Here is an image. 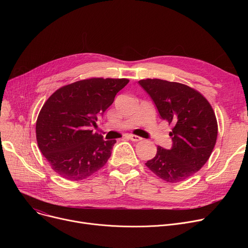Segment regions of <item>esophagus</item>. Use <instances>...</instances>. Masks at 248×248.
<instances>
[{
    "label": "esophagus",
    "mask_w": 248,
    "mask_h": 248,
    "mask_svg": "<svg viewBox=\"0 0 248 248\" xmlns=\"http://www.w3.org/2000/svg\"><path fill=\"white\" fill-rule=\"evenodd\" d=\"M127 138L131 140H133V141H140V140H141V138L138 137L136 135H128Z\"/></svg>",
    "instance_id": "34e87169"
}]
</instances>
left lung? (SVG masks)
I'll use <instances>...</instances> for the list:
<instances>
[{
	"mask_svg": "<svg viewBox=\"0 0 248 248\" xmlns=\"http://www.w3.org/2000/svg\"><path fill=\"white\" fill-rule=\"evenodd\" d=\"M160 117L173 128L172 147H158L146 163L150 170L169 183H178L198 172L209 159L217 139V121L207 99L185 84L162 79H142Z\"/></svg>",
	"mask_w": 248,
	"mask_h": 248,
	"instance_id": "obj_1",
	"label": "left lung"
}]
</instances>
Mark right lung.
Listing matches in <instances>:
<instances>
[{
	"label": "right lung",
	"mask_w": 248,
	"mask_h": 248,
	"mask_svg": "<svg viewBox=\"0 0 248 248\" xmlns=\"http://www.w3.org/2000/svg\"><path fill=\"white\" fill-rule=\"evenodd\" d=\"M127 83L125 78H90L65 85L47 99L37 119L36 139L58 175L79 181L107 164L116 140H104L89 127Z\"/></svg>",
	"instance_id": "add662e5"
}]
</instances>
